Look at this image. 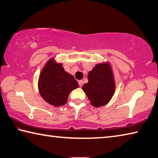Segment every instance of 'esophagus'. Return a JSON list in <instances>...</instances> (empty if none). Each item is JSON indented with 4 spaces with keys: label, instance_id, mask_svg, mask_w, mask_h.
Instances as JSON below:
<instances>
[{
    "label": "esophagus",
    "instance_id": "esophagus-1",
    "mask_svg": "<svg viewBox=\"0 0 158 158\" xmlns=\"http://www.w3.org/2000/svg\"><path fill=\"white\" fill-rule=\"evenodd\" d=\"M79 86L80 87H82V85H83V84H84V81H82V80H80V81H79Z\"/></svg>",
    "mask_w": 158,
    "mask_h": 158
}]
</instances>
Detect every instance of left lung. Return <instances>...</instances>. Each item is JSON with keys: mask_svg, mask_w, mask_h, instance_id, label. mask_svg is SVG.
<instances>
[{"mask_svg": "<svg viewBox=\"0 0 158 158\" xmlns=\"http://www.w3.org/2000/svg\"><path fill=\"white\" fill-rule=\"evenodd\" d=\"M89 82L82 89L87 95L91 105L95 107L105 105L112 98L115 83L109 64H98L88 74Z\"/></svg>", "mask_w": 158, "mask_h": 158, "instance_id": "left-lung-1", "label": "left lung"}]
</instances>
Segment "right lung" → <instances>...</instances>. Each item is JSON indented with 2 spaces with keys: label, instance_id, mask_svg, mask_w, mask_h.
Wrapping results in <instances>:
<instances>
[{
  "label": "right lung",
  "instance_id": "add662e5",
  "mask_svg": "<svg viewBox=\"0 0 158 158\" xmlns=\"http://www.w3.org/2000/svg\"><path fill=\"white\" fill-rule=\"evenodd\" d=\"M79 84L74 77L65 71L63 65L52 58L41 72L38 88L42 98L53 106H59L67 102L69 93Z\"/></svg>",
  "mask_w": 158,
  "mask_h": 158
}]
</instances>
